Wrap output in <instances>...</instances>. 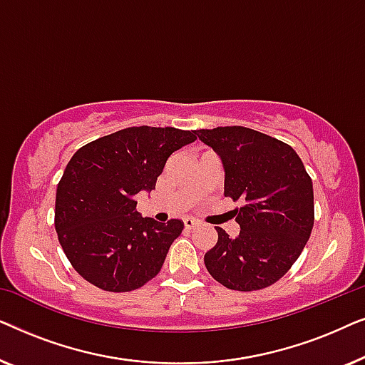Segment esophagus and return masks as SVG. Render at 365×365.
Segmentation results:
<instances>
[{
  "label": "esophagus",
  "mask_w": 365,
  "mask_h": 365,
  "mask_svg": "<svg viewBox=\"0 0 365 365\" xmlns=\"http://www.w3.org/2000/svg\"><path fill=\"white\" fill-rule=\"evenodd\" d=\"M196 226H197L196 219H192V217H186V219H184V227H186V229H194Z\"/></svg>",
  "instance_id": "1"
}]
</instances>
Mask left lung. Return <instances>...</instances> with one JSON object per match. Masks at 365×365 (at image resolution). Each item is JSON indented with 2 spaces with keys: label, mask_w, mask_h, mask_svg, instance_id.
Instances as JSON below:
<instances>
[{
  "label": "left lung",
  "mask_w": 365,
  "mask_h": 365,
  "mask_svg": "<svg viewBox=\"0 0 365 365\" xmlns=\"http://www.w3.org/2000/svg\"><path fill=\"white\" fill-rule=\"evenodd\" d=\"M224 168V196L241 201L236 237L216 227L217 242L204 256L211 276L232 291L277 282L301 256L314 226L312 181L289 144L254 129H199Z\"/></svg>",
  "instance_id": "left-lung-1"
}]
</instances>
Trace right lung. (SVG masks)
I'll return each instance as SVG.
<instances>
[{"mask_svg":"<svg viewBox=\"0 0 365 365\" xmlns=\"http://www.w3.org/2000/svg\"><path fill=\"white\" fill-rule=\"evenodd\" d=\"M194 141L196 131L134 126L74 153L56 189L54 227L79 276L109 292L158 276L184 224L143 217L136 194L151 192L168 158Z\"/></svg>","mask_w":365,"mask_h":365,"instance_id":"1","label":"right lung"}]
</instances>
